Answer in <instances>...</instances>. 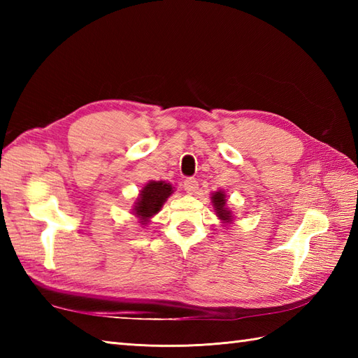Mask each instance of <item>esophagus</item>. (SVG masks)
<instances>
[{
	"label": "esophagus",
	"mask_w": 358,
	"mask_h": 358,
	"mask_svg": "<svg viewBox=\"0 0 358 358\" xmlns=\"http://www.w3.org/2000/svg\"><path fill=\"white\" fill-rule=\"evenodd\" d=\"M185 189L189 195H195L196 191H199V183H196L195 178H187L185 181Z\"/></svg>",
	"instance_id": "1"
}]
</instances>
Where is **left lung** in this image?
Wrapping results in <instances>:
<instances>
[{
    "label": "left lung",
    "instance_id": "1",
    "mask_svg": "<svg viewBox=\"0 0 358 358\" xmlns=\"http://www.w3.org/2000/svg\"><path fill=\"white\" fill-rule=\"evenodd\" d=\"M210 203H212V206H214V212H215V215L218 217L220 222H222L224 226H231L234 223L235 217L232 214V210L227 208V204H226L227 203L226 192L222 191V189H220V191H217V192H212L210 194Z\"/></svg>",
    "mask_w": 358,
    "mask_h": 358
}]
</instances>
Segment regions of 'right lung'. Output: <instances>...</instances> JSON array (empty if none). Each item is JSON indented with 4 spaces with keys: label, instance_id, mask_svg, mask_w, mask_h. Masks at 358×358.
I'll return each instance as SVG.
<instances>
[{
    "label": "right lung",
    "instance_id": "add662e5",
    "mask_svg": "<svg viewBox=\"0 0 358 358\" xmlns=\"http://www.w3.org/2000/svg\"><path fill=\"white\" fill-rule=\"evenodd\" d=\"M173 189L175 187L167 181L150 180L149 183L143 186L138 196H136L132 206V215L138 220L141 226H148L152 217H155L162 210L163 204L173 194Z\"/></svg>",
    "mask_w": 358,
    "mask_h": 358
}]
</instances>
